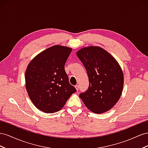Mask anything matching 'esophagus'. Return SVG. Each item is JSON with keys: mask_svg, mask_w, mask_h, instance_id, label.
<instances>
[{"mask_svg": "<svg viewBox=\"0 0 148 148\" xmlns=\"http://www.w3.org/2000/svg\"><path fill=\"white\" fill-rule=\"evenodd\" d=\"M75 89H76L77 90H78L79 88V86L78 85H76V86H75Z\"/></svg>", "mask_w": 148, "mask_h": 148, "instance_id": "1", "label": "esophagus"}]
</instances>
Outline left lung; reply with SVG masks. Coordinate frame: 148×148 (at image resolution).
<instances>
[{
	"instance_id": "1",
	"label": "left lung",
	"mask_w": 148,
	"mask_h": 148,
	"mask_svg": "<svg viewBox=\"0 0 148 148\" xmlns=\"http://www.w3.org/2000/svg\"><path fill=\"white\" fill-rule=\"evenodd\" d=\"M76 54L86 67L89 81L88 88L80 94V98L92 112L100 114L110 110L123 91L124 76L119 62L99 46L84 47Z\"/></svg>"
}]
</instances>
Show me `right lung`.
Wrapping results in <instances>:
<instances>
[{
	"label": "right lung",
	"instance_id": "right-lung-1",
	"mask_svg": "<svg viewBox=\"0 0 148 148\" xmlns=\"http://www.w3.org/2000/svg\"><path fill=\"white\" fill-rule=\"evenodd\" d=\"M72 48L54 45L36 55L25 72V87L35 106L45 113L58 112L76 92L64 69Z\"/></svg>",
	"mask_w": 148,
	"mask_h": 148
}]
</instances>
